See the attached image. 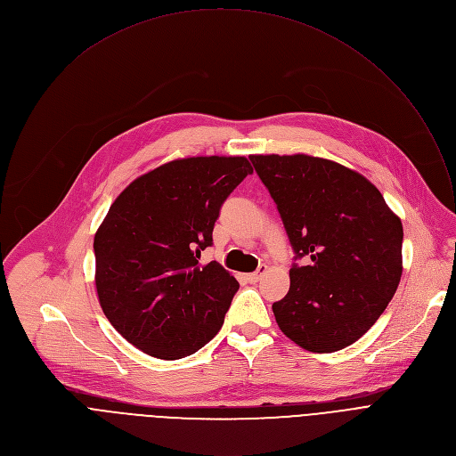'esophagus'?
<instances>
[{"mask_svg":"<svg viewBox=\"0 0 456 456\" xmlns=\"http://www.w3.org/2000/svg\"><path fill=\"white\" fill-rule=\"evenodd\" d=\"M265 273H267V265H262L256 273L247 274V281H248V283H257L259 280H262V276H264Z\"/></svg>","mask_w":456,"mask_h":456,"instance_id":"obj_1","label":"esophagus"}]
</instances>
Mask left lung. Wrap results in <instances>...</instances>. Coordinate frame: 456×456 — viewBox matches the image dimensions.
Wrapping results in <instances>:
<instances>
[{
	"instance_id": "1",
	"label": "left lung",
	"mask_w": 456,
	"mask_h": 456,
	"mask_svg": "<svg viewBox=\"0 0 456 456\" xmlns=\"http://www.w3.org/2000/svg\"><path fill=\"white\" fill-rule=\"evenodd\" d=\"M294 250L290 289L273 305L278 327L308 352L362 338L403 276V224L362 175L308 155H250ZM297 258H305L299 266Z\"/></svg>"
}]
</instances>
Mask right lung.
<instances>
[{
  "instance_id": "right-lung-1",
  "label": "right lung",
  "mask_w": 456,
  "mask_h": 456,
  "mask_svg": "<svg viewBox=\"0 0 456 456\" xmlns=\"http://www.w3.org/2000/svg\"><path fill=\"white\" fill-rule=\"evenodd\" d=\"M252 173L245 157L167 162L129 183L95 232V287L113 329L148 355L199 352L222 329L240 285L200 264L215 222Z\"/></svg>"
}]
</instances>
